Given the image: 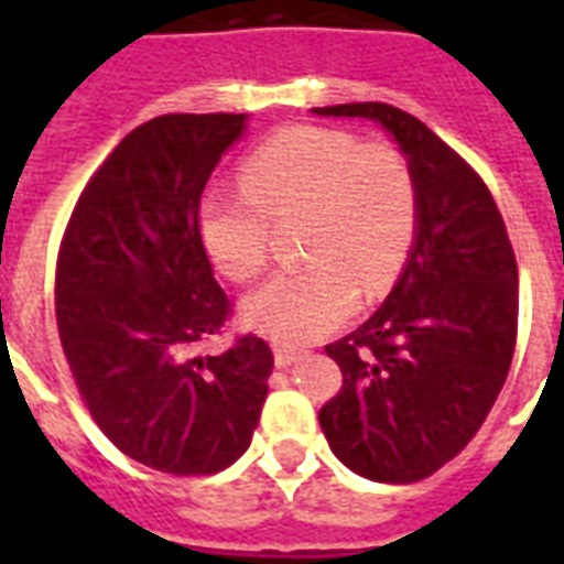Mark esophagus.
Masks as SVG:
<instances>
[{
	"label": "esophagus",
	"instance_id": "34e87169",
	"mask_svg": "<svg viewBox=\"0 0 564 564\" xmlns=\"http://www.w3.org/2000/svg\"><path fill=\"white\" fill-rule=\"evenodd\" d=\"M272 351H274V362H278L281 369L292 366V362H295L301 357V348H295V345H281V343H278L272 348Z\"/></svg>",
	"mask_w": 564,
	"mask_h": 564
}]
</instances>
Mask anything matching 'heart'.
Returning a JSON list of instances; mask_svg holds the SVG:
<instances>
[{
  "mask_svg": "<svg viewBox=\"0 0 564 564\" xmlns=\"http://www.w3.org/2000/svg\"><path fill=\"white\" fill-rule=\"evenodd\" d=\"M239 193L210 189L198 234L225 278L254 281L269 265L272 225L301 219V269L278 274L242 307L254 330L283 343L330 334L357 307L380 299L406 265L419 228V184L392 143L351 131L292 126L239 166Z\"/></svg>",
  "mask_w": 564,
  "mask_h": 564,
  "instance_id": "heart-1",
  "label": "heart"
}]
</instances>
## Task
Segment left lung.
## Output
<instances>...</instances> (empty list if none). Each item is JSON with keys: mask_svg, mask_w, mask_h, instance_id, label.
<instances>
[{"mask_svg": "<svg viewBox=\"0 0 564 564\" xmlns=\"http://www.w3.org/2000/svg\"><path fill=\"white\" fill-rule=\"evenodd\" d=\"M313 113L375 119L415 172V246L375 316L325 348L343 369V389L318 424L354 474L419 482L471 442L507 383L516 251L489 187L421 119L383 101Z\"/></svg>", "mask_w": 564, "mask_h": 564, "instance_id": "left-lung-1", "label": "left lung"}]
</instances>
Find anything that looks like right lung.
Masks as SVG:
<instances>
[{"label":"right lung","instance_id":"add662e5","mask_svg":"<svg viewBox=\"0 0 564 564\" xmlns=\"http://www.w3.org/2000/svg\"><path fill=\"white\" fill-rule=\"evenodd\" d=\"M242 131L246 113L134 128L87 181L57 251V334L82 401L122 454L175 477L237 463L269 394L274 357L260 336L198 354L230 318L198 204Z\"/></svg>","mask_w":564,"mask_h":564}]
</instances>
